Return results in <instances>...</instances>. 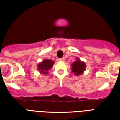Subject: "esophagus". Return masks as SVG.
<instances>
[{"label": "esophagus", "mask_w": 120, "mask_h": 120, "mask_svg": "<svg viewBox=\"0 0 120 120\" xmlns=\"http://www.w3.org/2000/svg\"><path fill=\"white\" fill-rule=\"evenodd\" d=\"M65 60L64 58H59V61H61V62H64Z\"/></svg>", "instance_id": "esophagus-1"}]
</instances>
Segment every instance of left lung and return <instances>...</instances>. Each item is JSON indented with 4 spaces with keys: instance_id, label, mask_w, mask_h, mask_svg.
I'll return each mask as SVG.
<instances>
[{
    "instance_id": "1",
    "label": "left lung",
    "mask_w": 120,
    "mask_h": 120,
    "mask_svg": "<svg viewBox=\"0 0 120 120\" xmlns=\"http://www.w3.org/2000/svg\"><path fill=\"white\" fill-rule=\"evenodd\" d=\"M71 71L76 76L82 75L83 71L86 70V64L81 61L79 58H76V60L71 64Z\"/></svg>"
}]
</instances>
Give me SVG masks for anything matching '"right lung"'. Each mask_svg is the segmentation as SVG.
Segmentation results:
<instances>
[{
    "label": "right lung",
    "mask_w": 120,
    "mask_h": 120,
    "mask_svg": "<svg viewBox=\"0 0 120 120\" xmlns=\"http://www.w3.org/2000/svg\"><path fill=\"white\" fill-rule=\"evenodd\" d=\"M53 65H54V62L52 60L45 59L38 64L37 69L40 71V73L41 74L45 75L48 73L47 71L52 68Z\"/></svg>",
    "instance_id": "right-lung-1"
}]
</instances>
